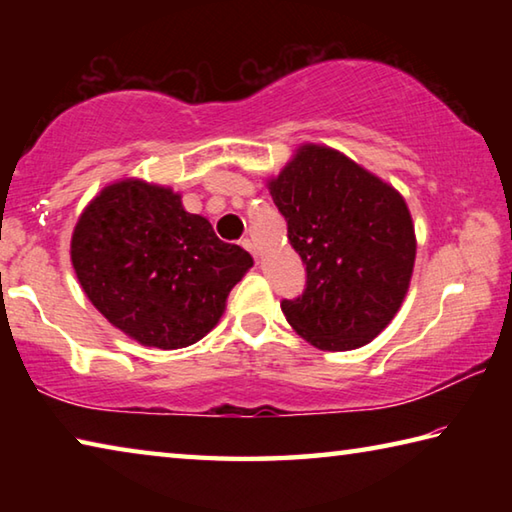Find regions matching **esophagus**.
Instances as JSON below:
<instances>
[{"mask_svg":"<svg viewBox=\"0 0 512 512\" xmlns=\"http://www.w3.org/2000/svg\"><path fill=\"white\" fill-rule=\"evenodd\" d=\"M241 246H244L250 255H253L255 259H257V248H255V244L250 239H241Z\"/></svg>","mask_w":512,"mask_h":512,"instance_id":"esophagus-1","label":"esophagus"}]
</instances>
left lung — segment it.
I'll return each instance as SVG.
<instances>
[{
    "mask_svg": "<svg viewBox=\"0 0 512 512\" xmlns=\"http://www.w3.org/2000/svg\"><path fill=\"white\" fill-rule=\"evenodd\" d=\"M307 268L282 314L320 350H354L391 323L409 289L415 235L404 198L325 146H302L271 183Z\"/></svg>",
    "mask_w": 512,
    "mask_h": 512,
    "instance_id": "8db88e82",
    "label": "left lung"
}]
</instances>
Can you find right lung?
<instances>
[{
	"label": "right lung",
	"mask_w": 512,
	"mask_h": 512,
	"mask_svg": "<svg viewBox=\"0 0 512 512\" xmlns=\"http://www.w3.org/2000/svg\"><path fill=\"white\" fill-rule=\"evenodd\" d=\"M72 264L112 325L142 345L176 350L219 323L253 257L216 237L203 216L185 212L171 189L124 180L85 207Z\"/></svg>",
	"instance_id": "1"
}]
</instances>
